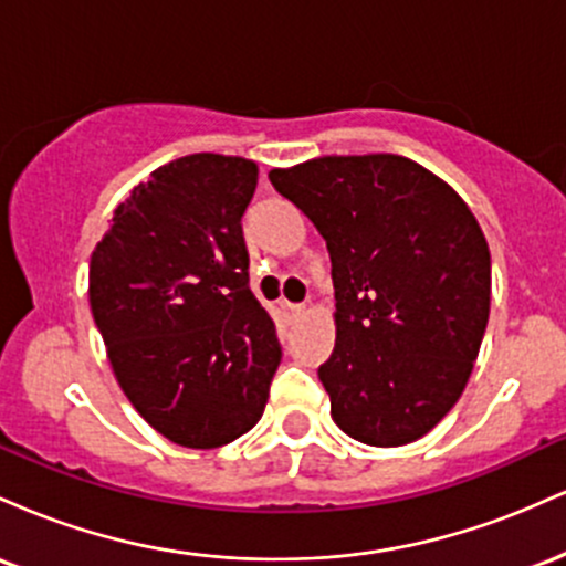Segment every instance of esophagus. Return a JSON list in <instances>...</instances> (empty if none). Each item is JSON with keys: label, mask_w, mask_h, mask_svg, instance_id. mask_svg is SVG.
I'll return each mask as SVG.
<instances>
[{"label": "esophagus", "mask_w": 566, "mask_h": 566, "mask_svg": "<svg viewBox=\"0 0 566 566\" xmlns=\"http://www.w3.org/2000/svg\"><path fill=\"white\" fill-rule=\"evenodd\" d=\"M282 308H284V314L290 316V319H297V316L303 314V305H297V303H282Z\"/></svg>", "instance_id": "1"}]
</instances>
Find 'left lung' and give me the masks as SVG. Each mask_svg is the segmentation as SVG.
Returning <instances> with one entry per match:
<instances>
[{
    "label": "left lung",
    "instance_id": "obj_1",
    "mask_svg": "<svg viewBox=\"0 0 566 566\" xmlns=\"http://www.w3.org/2000/svg\"><path fill=\"white\" fill-rule=\"evenodd\" d=\"M269 178L333 261L337 333L319 380L337 428L373 447L426 437L463 394L490 319V247L469 205L396 154Z\"/></svg>",
    "mask_w": 566,
    "mask_h": 566
}]
</instances>
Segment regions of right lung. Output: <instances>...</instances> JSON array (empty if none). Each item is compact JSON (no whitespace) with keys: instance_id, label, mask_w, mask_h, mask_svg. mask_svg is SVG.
<instances>
[{"instance_id":"add662e5","label":"right lung","mask_w":566,"mask_h":566,"mask_svg":"<svg viewBox=\"0 0 566 566\" xmlns=\"http://www.w3.org/2000/svg\"><path fill=\"white\" fill-rule=\"evenodd\" d=\"M258 165L191 154L148 175L90 258V308L140 418L191 450L261 420L282 346L250 290L242 216Z\"/></svg>"}]
</instances>
